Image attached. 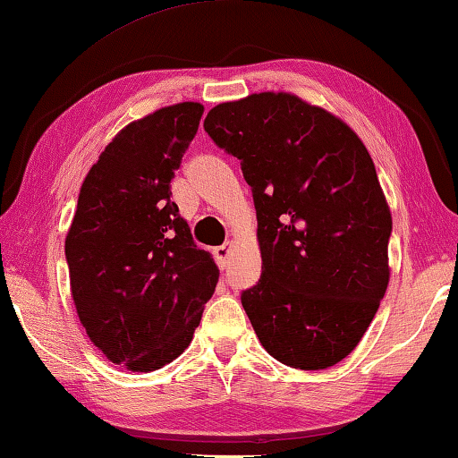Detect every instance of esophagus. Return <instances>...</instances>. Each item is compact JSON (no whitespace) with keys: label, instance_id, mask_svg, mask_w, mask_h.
Wrapping results in <instances>:
<instances>
[{"label":"esophagus","instance_id":"obj_1","mask_svg":"<svg viewBox=\"0 0 458 458\" xmlns=\"http://www.w3.org/2000/svg\"><path fill=\"white\" fill-rule=\"evenodd\" d=\"M214 257H216V263L220 268H226L228 267V259H230V242L217 246L214 249Z\"/></svg>","mask_w":458,"mask_h":458}]
</instances>
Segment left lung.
<instances>
[{
    "label": "left lung",
    "mask_w": 458,
    "mask_h": 458,
    "mask_svg": "<svg viewBox=\"0 0 458 458\" xmlns=\"http://www.w3.org/2000/svg\"><path fill=\"white\" fill-rule=\"evenodd\" d=\"M203 128L241 161L263 273L242 292L260 344L303 371L360 343L389 283L391 214L373 158L343 120L292 93H252Z\"/></svg>",
    "instance_id": "obj_1"
}]
</instances>
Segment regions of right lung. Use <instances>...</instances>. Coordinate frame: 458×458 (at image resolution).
<instances>
[{"instance_id": "obj_1", "label": "right lung", "mask_w": 458, "mask_h": 458, "mask_svg": "<svg viewBox=\"0 0 458 458\" xmlns=\"http://www.w3.org/2000/svg\"><path fill=\"white\" fill-rule=\"evenodd\" d=\"M201 114L183 101L120 130L87 173L64 241L79 320L130 371H157L190 346L220 275L171 199Z\"/></svg>"}]
</instances>
